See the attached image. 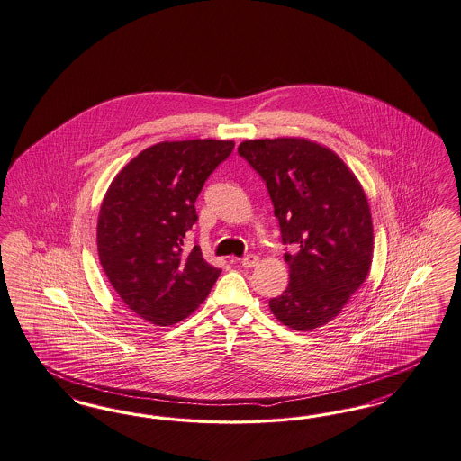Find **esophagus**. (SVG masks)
Returning a JSON list of instances; mask_svg holds the SVG:
<instances>
[{
    "mask_svg": "<svg viewBox=\"0 0 461 461\" xmlns=\"http://www.w3.org/2000/svg\"><path fill=\"white\" fill-rule=\"evenodd\" d=\"M258 264V256H254V254H249V256H245V258H241V266L243 267H247V269H250V267H256Z\"/></svg>",
    "mask_w": 461,
    "mask_h": 461,
    "instance_id": "1",
    "label": "esophagus"
}]
</instances>
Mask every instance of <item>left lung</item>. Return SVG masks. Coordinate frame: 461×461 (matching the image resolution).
<instances>
[{
  "label": "left lung",
  "mask_w": 461,
  "mask_h": 461,
  "mask_svg": "<svg viewBox=\"0 0 461 461\" xmlns=\"http://www.w3.org/2000/svg\"><path fill=\"white\" fill-rule=\"evenodd\" d=\"M239 152L266 182L281 239L296 247L285 254L290 283L269 300L271 312L295 331L331 322L372 264L374 230L362 185L336 152L309 139L245 140Z\"/></svg>",
  "instance_id": "obj_1"
}]
</instances>
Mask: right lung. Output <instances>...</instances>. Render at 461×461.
I'll use <instances>...</instances> for the list:
<instances>
[{
  "instance_id": "obj_1",
  "label": "right lung",
  "mask_w": 461,
  "mask_h": 461,
  "mask_svg": "<svg viewBox=\"0 0 461 461\" xmlns=\"http://www.w3.org/2000/svg\"><path fill=\"white\" fill-rule=\"evenodd\" d=\"M233 148L214 139L154 144L122 167L103 199L99 262L130 311L156 326L188 317L221 275L199 245L185 254L184 243L205 180Z\"/></svg>"
}]
</instances>
